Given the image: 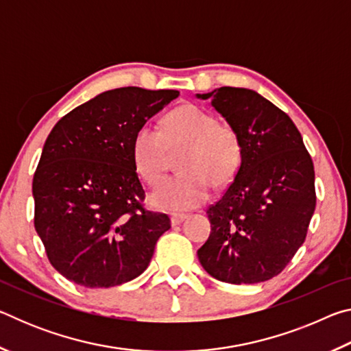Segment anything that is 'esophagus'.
<instances>
[{"label": "esophagus", "instance_id": "obj_1", "mask_svg": "<svg viewBox=\"0 0 351 351\" xmlns=\"http://www.w3.org/2000/svg\"><path fill=\"white\" fill-rule=\"evenodd\" d=\"M186 218H187V215H184V213H173V215L170 217V219H171V224H173V226H176V224H181Z\"/></svg>", "mask_w": 351, "mask_h": 351}]
</instances>
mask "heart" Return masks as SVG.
<instances>
[{
  "label": "heart",
  "mask_w": 351,
  "mask_h": 351,
  "mask_svg": "<svg viewBox=\"0 0 351 351\" xmlns=\"http://www.w3.org/2000/svg\"><path fill=\"white\" fill-rule=\"evenodd\" d=\"M134 169L145 182L158 184L178 156L181 171L153 190L150 203L159 210L186 212L204 204L212 186L228 187L243 159L240 134L201 106L187 104L170 111L162 132L142 125L132 142Z\"/></svg>",
  "instance_id": "obj_1"
}]
</instances>
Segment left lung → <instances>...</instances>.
Returning a JSON list of instances; mask_svg holds the SVG:
<instances>
[{
  "instance_id": "1",
  "label": "left lung",
  "mask_w": 351,
  "mask_h": 351,
  "mask_svg": "<svg viewBox=\"0 0 351 351\" xmlns=\"http://www.w3.org/2000/svg\"><path fill=\"white\" fill-rule=\"evenodd\" d=\"M197 96L210 99L243 144L239 173L207 209L212 232L199 263L219 282H266L305 241L316 209L311 156L287 112L258 93L221 86Z\"/></svg>"
}]
</instances>
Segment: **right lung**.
Wrapping results in <instances>:
<instances>
[{
    "label": "right lung",
    "mask_w": 351,
    "mask_h": 351,
    "mask_svg": "<svg viewBox=\"0 0 351 351\" xmlns=\"http://www.w3.org/2000/svg\"><path fill=\"white\" fill-rule=\"evenodd\" d=\"M178 96L116 88L69 111L47 136L32 181L34 224L51 265L68 280L111 288L147 269L170 218L142 204L132 142Z\"/></svg>",
    "instance_id": "1"
}]
</instances>
